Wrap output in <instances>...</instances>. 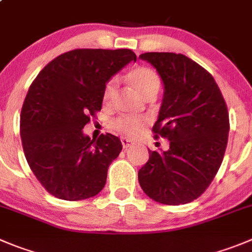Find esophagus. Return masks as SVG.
I'll return each mask as SVG.
<instances>
[{"instance_id":"1","label":"esophagus","mask_w":252,"mask_h":252,"mask_svg":"<svg viewBox=\"0 0 252 252\" xmlns=\"http://www.w3.org/2000/svg\"><path fill=\"white\" fill-rule=\"evenodd\" d=\"M121 142H122V145H123L124 149H126V148H129L131 144H133V142H131V140H129V139H126V138H122Z\"/></svg>"}]
</instances>
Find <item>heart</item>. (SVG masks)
Instances as JSON below:
<instances>
[{
	"instance_id": "b5f03b06",
	"label": "heart",
	"mask_w": 252,
	"mask_h": 252,
	"mask_svg": "<svg viewBox=\"0 0 252 252\" xmlns=\"http://www.w3.org/2000/svg\"><path fill=\"white\" fill-rule=\"evenodd\" d=\"M128 82L138 93L144 97L145 99L149 97H155L160 89V78L157 73L148 67H135L129 70L126 74ZM117 89V79H110L104 87L103 99L104 102H109L115 94ZM145 124L144 119L139 118H118L115 119L113 126L117 130L126 134V135H135Z\"/></svg>"
}]
</instances>
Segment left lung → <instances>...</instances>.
<instances>
[{"label": "left lung", "mask_w": 252, "mask_h": 252, "mask_svg": "<svg viewBox=\"0 0 252 252\" xmlns=\"http://www.w3.org/2000/svg\"><path fill=\"white\" fill-rule=\"evenodd\" d=\"M139 58L157 69L164 84L155 137L169 149L149 150L138 171L143 191L160 204L180 205L200 196L222 163L229 134V113L210 73L184 55L148 52Z\"/></svg>", "instance_id": "8db88e82"}]
</instances>
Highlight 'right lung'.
<instances>
[{"mask_svg": "<svg viewBox=\"0 0 252 252\" xmlns=\"http://www.w3.org/2000/svg\"><path fill=\"white\" fill-rule=\"evenodd\" d=\"M137 56L130 49H74L49 62L31 84L20 134L31 170L53 196L84 200L107 182L122 142L113 134L91 139L83 128L102 109L109 79Z\"/></svg>", "mask_w": 252, "mask_h": 252, "instance_id": "1", "label": "right lung"}]
</instances>
